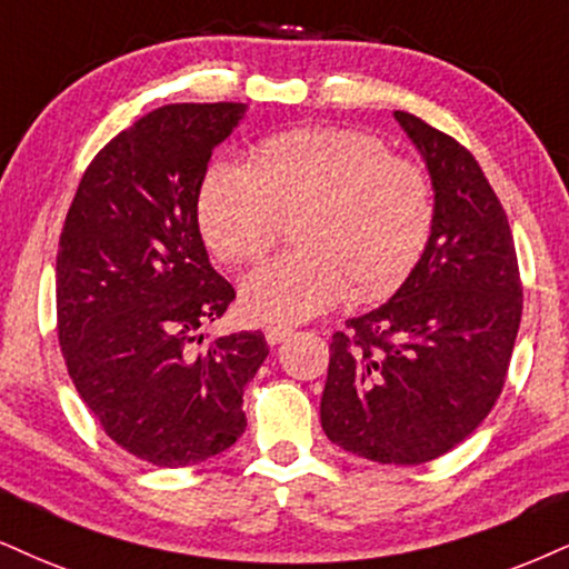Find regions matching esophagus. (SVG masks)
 Returning <instances> with one entry per match:
<instances>
[{
  "mask_svg": "<svg viewBox=\"0 0 569 569\" xmlns=\"http://www.w3.org/2000/svg\"><path fill=\"white\" fill-rule=\"evenodd\" d=\"M263 335H266V342H269V346H279V342H284L287 338H290L292 327H287V325H269V327L263 329Z\"/></svg>",
  "mask_w": 569,
  "mask_h": 569,
  "instance_id": "1",
  "label": "esophagus"
}]
</instances>
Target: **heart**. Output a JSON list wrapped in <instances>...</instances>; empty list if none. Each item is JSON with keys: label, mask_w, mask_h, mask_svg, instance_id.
<instances>
[{"label": "heart", "mask_w": 569, "mask_h": 569, "mask_svg": "<svg viewBox=\"0 0 569 569\" xmlns=\"http://www.w3.org/2000/svg\"><path fill=\"white\" fill-rule=\"evenodd\" d=\"M298 250L244 279L242 311L258 321L311 319L353 298H385L417 266L435 223L430 177L356 129H296L258 142L250 163L216 160L198 194V223L221 261H261L284 216Z\"/></svg>", "instance_id": "b5f03b06"}]
</instances>
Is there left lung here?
<instances>
[{"label":"left lung","instance_id":"8db88e82","mask_svg":"<svg viewBox=\"0 0 569 569\" xmlns=\"http://www.w3.org/2000/svg\"><path fill=\"white\" fill-rule=\"evenodd\" d=\"M435 189L430 242L401 290L329 342L321 427L380 465L432 461L499 401L522 319L515 240L467 147L396 110Z\"/></svg>","mask_w":569,"mask_h":569}]
</instances>
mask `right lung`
Returning <instances> with one entry per match:
<instances>
[{
    "instance_id": "obj_1",
    "label": "right lung",
    "mask_w": 569,
    "mask_h": 569,
    "mask_svg": "<svg viewBox=\"0 0 569 569\" xmlns=\"http://www.w3.org/2000/svg\"><path fill=\"white\" fill-rule=\"evenodd\" d=\"M242 102L163 104L97 152L62 223L54 290L68 375L102 430L156 467L200 465L244 432L242 392L269 346H202L234 287L208 261L198 194Z\"/></svg>"
}]
</instances>
